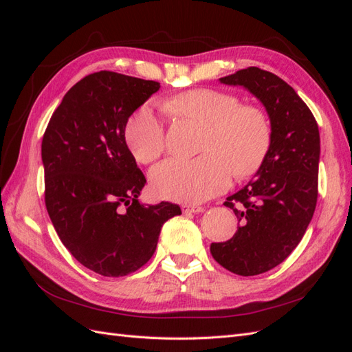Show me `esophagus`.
Returning <instances> with one entry per match:
<instances>
[{"instance_id":"1","label":"esophagus","mask_w":352,"mask_h":352,"mask_svg":"<svg viewBox=\"0 0 352 352\" xmlns=\"http://www.w3.org/2000/svg\"><path fill=\"white\" fill-rule=\"evenodd\" d=\"M202 210H204V207H201V206H197V204H184L182 206V211L184 212H201Z\"/></svg>"}]
</instances>
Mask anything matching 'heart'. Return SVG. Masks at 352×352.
I'll use <instances>...</instances> for the list:
<instances>
[{"label":"heart","mask_w":352,"mask_h":352,"mask_svg":"<svg viewBox=\"0 0 352 352\" xmlns=\"http://www.w3.org/2000/svg\"><path fill=\"white\" fill-rule=\"evenodd\" d=\"M166 113L192 122L204 132L192 160L172 158L151 173L153 190L162 198L202 202L225 189L232 173L236 179L255 175L272 144L267 114L255 104L241 102L232 92L198 88L166 100ZM124 140L140 163L150 164L166 150V132L153 109L141 107L131 117Z\"/></svg>","instance_id":"1"}]
</instances>
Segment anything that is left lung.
<instances>
[{
  "label": "left lung",
  "instance_id": "1",
  "mask_svg": "<svg viewBox=\"0 0 352 352\" xmlns=\"http://www.w3.org/2000/svg\"><path fill=\"white\" fill-rule=\"evenodd\" d=\"M221 83L251 91L270 116L272 144L257 176L223 204L239 228L226 242H212V258L239 276H255L280 264L302 239L318 195L320 135L311 110L276 74L247 67Z\"/></svg>",
  "mask_w": 352,
  "mask_h": 352
}]
</instances>
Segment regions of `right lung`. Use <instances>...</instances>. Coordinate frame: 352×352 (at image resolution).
Listing matches in <instances>:
<instances>
[{
    "instance_id": "add662e5",
    "label": "right lung",
    "mask_w": 352,
    "mask_h": 352,
    "mask_svg": "<svg viewBox=\"0 0 352 352\" xmlns=\"http://www.w3.org/2000/svg\"><path fill=\"white\" fill-rule=\"evenodd\" d=\"M158 88L155 80L91 73L69 89L42 138L52 225L74 258L107 278L141 269L164 221L182 214L172 202L138 201L146 179L124 141L127 119Z\"/></svg>"
}]
</instances>
